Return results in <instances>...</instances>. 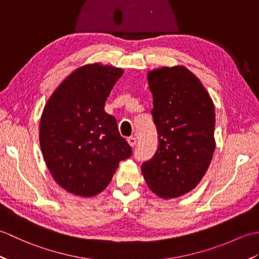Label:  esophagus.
Instances as JSON below:
<instances>
[{
	"mask_svg": "<svg viewBox=\"0 0 259 259\" xmlns=\"http://www.w3.org/2000/svg\"><path fill=\"white\" fill-rule=\"evenodd\" d=\"M126 141H128V144L134 148L137 144V138H136V137H129V138L126 139Z\"/></svg>",
	"mask_w": 259,
	"mask_h": 259,
	"instance_id": "esophagus-1",
	"label": "esophagus"
}]
</instances>
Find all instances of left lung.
Instances as JSON below:
<instances>
[{"mask_svg": "<svg viewBox=\"0 0 259 259\" xmlns=\"http://www.w3.org/2000/svg\"><path fill=\"white\" fill-rule=\"evenodd\" d=\"M148 83L159 145L141 171L157 196L177 198L200 183L211 161L214 107L200 80L183 65L150 71Z\"/></svg>", "mask_w": 259, "mask_h": 259, "instance_id": "left-lung-1", "label": "left lung"}]
</instances>
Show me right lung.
Returning <instances> with one entry per match:
<instances>
[{
	"instance_id": "obj_1",
	"label": "right lung",
	"mask_w": 259,
	"mask_h": 259,
	"mask_svg": "<svg viewBox=\"0 0 259 259\" xmlns=\"http://www.w3.org/2000/svg\"><path fill=\"white\" fill-rule=\"evenodd\" d=\"M122 69L87 64L68 75L49 99L40 121L47 166L63 189L91 197L106 189L121 160L133 155L104 103Z\"/></svg>"
}]
</instances>
